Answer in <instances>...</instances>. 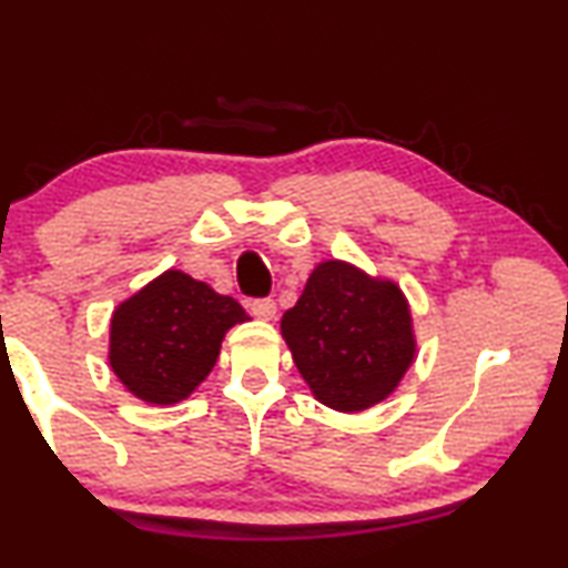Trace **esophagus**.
<instances>
[{"mask_svg":"<svg viewBox=\"0 0 568 568\" xmlns=\"http://www.w3.org/2000/svg\"><path fill=\"white\" fill-rule=\"evenodd\" d=\"M251 313L258 317V321H274L276 317V302L274 300H253Z\"/></svg>","mask_w":568,"mask_h":568,"instance_id":"1","label":"esophagus"}]
</instances>
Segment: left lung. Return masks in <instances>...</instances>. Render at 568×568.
<instances>
[{
    "label": "left lung",
    "mask_w": 568,
    "mask_h": 568,
    "mask_svg": "<svg viewBox=\"0 0 568 568\" xmlns=\"http://www.w3.org/2000/svg\"><path fill=\"white\" fill-rule=\"evenodd\" d=\"M282 336L315 398L341 414L385 400L416 359L406 294L346 261L317 263Z\"/></svg>",
    "instance_id": "8db88e82"
}]
</instances>
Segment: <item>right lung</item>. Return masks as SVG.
<instances>
[{
    "instance_id": "right-lung-1",
    "label": "right lung",
    "mask_w": 568,
    "mask_h": 568,
    "mask_svg": "<svg viewBox=\"0 0 568 568\" xmlns=\"http://www.w3.org/2000/svg\"><path fill=\"white\" fill-rule=\"evenodd\" d=\"M245 321L237 300L170 268L113 310L108 362L139 400L173 406L204 383L224 333Z\"/></svg>"
}]
</instances>
